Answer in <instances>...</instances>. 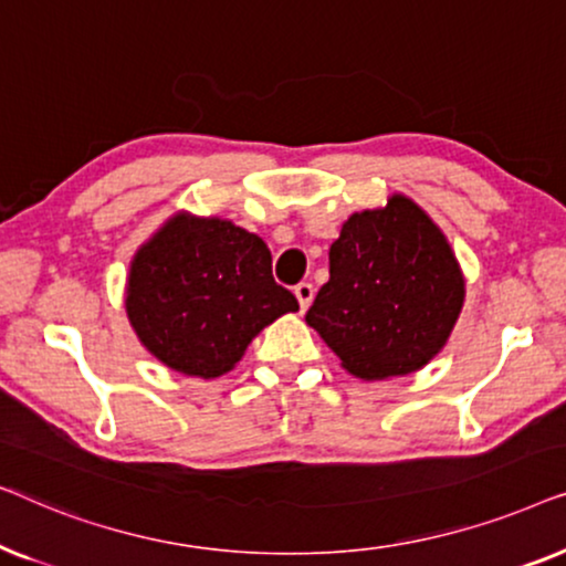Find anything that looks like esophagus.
<instances>
[{"label": "esophagus", "instance_id": "1", "mask_svg": "<svg viewBox=\"0 0 566 566\" xmlns=\"http://www.w3.org/2000/svg\"><path fill=\"white\" fill-rule=\"evenodd\" d=\"M293 293H296V298H298V306H301V312H306L308 306H312V301H314V285L312 283H298L296 289H293Z\"/></svg>", "mask_w": 566, "mask_h": 566}]
</instances>
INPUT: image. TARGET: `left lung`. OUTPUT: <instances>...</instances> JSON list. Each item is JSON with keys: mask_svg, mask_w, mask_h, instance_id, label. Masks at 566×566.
<instances>
[{"mask_svg": "<svg viewBox=\"0 0 566 566\" xmlns=\"http://www.w3.org/2000/svg\"><path fill=\"white\" fill-rule=\"evenodd\" d=\"M467 285L428 213L407 196L353 213L329 247V281L306 324L366 381L407 376L443 350Z\"/></svg>", "mask_w": 566, "mask_h": 566, "instance_id": "obj_1", "label": "left lung"}]
</instances>
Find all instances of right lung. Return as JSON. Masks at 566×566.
I'll list each match as a JSON object with an SVG mask.
<instances>
[{"mask_svg": "<svg viewBox=\"0 0 566 566\" xmlns=\"http://www.w3.org/2000/svg\"><path fill=\"white\" fill-rule=\"evenodd\" d=\"M126 312L167 368L216 378L242 360L268 324L298 312V301L273 281V258L258 234L177 213L134 254Z\"/></svg>", "mask_w": 566, "mask_h": 566, "instance_id": "obj_1", "label": "right lung"}]
</instances>
